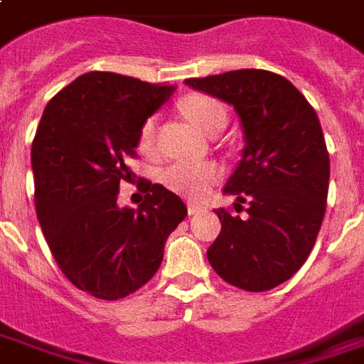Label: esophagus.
I'll return each instance as SVG.
<instances>
[{
	"mask_svg": "<svg viewBox=\"0 0 364 364\" xmlns=\"http://www.w3.org/2000/svg\"><path fill=\"white\" fill-rule=\"evenodd\" d=\"M206 210L204 204H196V202H188V214H198V212Z\"/></svg>",
	"mask_w": 364,
	"mask_h": 364,
	"instance_id": "obj_1",
	"label": "esophagus"
}]
</instances>
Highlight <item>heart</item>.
<instances>
[{"mask_svg":"<svg viewBox=\"0 0 364 364\" xmlns=\"http://www.w3.org/2000/svg\"><path fill=\"white\" fill-rule=\"evenodd\" d=\"M180 108L198 130L210 134L216 128L226 126V109L218 100L204 94H190L182 100ZM156 142V118L150 116L144 119L140 134H138V146L142 152H152ZM220 168L214 162H174L162 172V182L170 190L178 194H184L188 198H202L218 180H220Z\"/></svg>","mask_w":364,"mask_h":364,"instance_id":"obj_1","label":"heart"}]
</instances>
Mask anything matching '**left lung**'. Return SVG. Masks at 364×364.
Masks as SVG:
<instances>
[{
  "instance_id": "obj_1",
  "label": "left lung",
  "mask_w": 364,
  "mask_h": 364,
  "mask_svg": "<svg viewBox=\"0 0 364 364\" xmlns=\"http://www.w3.org/2000/svg\"><path fill=\"white\" fill-rule=\"evenodd\" d=\"M194 90L220 97L242 122V160L226 182L236 212L218 208L220 234L206 250L228 284L262 292L304 264L323 224L331 162L314 108L287 77L236 70L190 77Z\"/></svg>"
}]
</instances>
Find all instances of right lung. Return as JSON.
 Wrapping results in <instances>:
<instances>
[{"label":"right lung","mask_w":364,"mask_h":364,"mask_svg":"<svg viewBox=\"0 0 364 364\" xmlns=\"http://www.w3.org/2000/svg\"><path fill=\"white\" fill-rule=\"evenodd\" d=\"M174 85L90 72L48 102L31 144L36 212L51 255L68 280L102 301L142 289L164 258L186 206L162 184L144 180L138 208H119V182L136 176L144 119Z\"/></svg>","instance_id":"right-lung-1"}]
</instances>
